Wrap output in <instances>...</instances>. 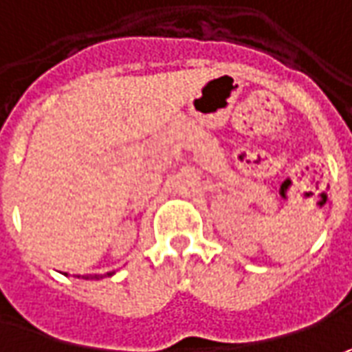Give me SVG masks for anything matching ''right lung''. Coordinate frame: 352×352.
<instances>
[{"label":"right lung","mask_w":352,"mask_h":352,"mask_svg":"<svg viewBox=\"0 0 352 352\" xmlns=\"http://www.w3.org/2000/svg\"><path fill=\"white\" fill-rule=\"evenodd\" d=\"M106 276H107V277H109V276H113V272H107ZM96 277H98V276H96Z\"/></svg>","instance_id":"obj_1"}]
</instances>
